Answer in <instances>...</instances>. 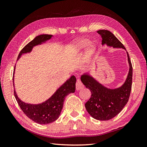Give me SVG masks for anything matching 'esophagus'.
Here are the masks:
<instances>
[{"instance_id": "34e87169", "label": "esophagus", "mask_w": 147, "mask_h": 147, "mask_svg": "<svg viewBox=\"0 0 147 147\" xmlns=\"http://www.w3.org/2000/svg\"><path fill=\"white\" fill-rule=\"evenodd\" d=\"M83 88V84H82V83L80 81V80H78L76 83V90L77 91L78 90H82V89Z\"/></svg>"}]
</instances>
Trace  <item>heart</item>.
<instances>
[{
  "mask_svg": "<svg viewBox=\"0 0 147 147\" xmlns=\"http://www.w3.org/2000/svg\"><path fill=\"white\" fill-rule=\"evenodd\" d=\"M86 48V55L88 57H91L94 55L96 51L95 43L91 42L90 40L86 38H79L71 42L67 47L69 54L75 56L81 53L84 48Z\"/></svg>",
  "mask_w": 147,
  "mask_h": 147,
  "instance_id": "heart-1",
  "label": "heart"
}]
</instances>
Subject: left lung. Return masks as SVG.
Here are the masks:
<instances>
[{
	"label": "left lung",
	"instance_id": "left-lung-1",
	"mask_svg": "<svg viewBox=\"0 0 147 147\" xmlns=\"http://www.w3.org/2000/svg\"><path fill=\"white\" fill-rule=\"evenodd\" d=\"M97 33L102 37V45L113 48L126 50L118 39L109 30L101 29ZM129 72L125 82L115 88L105 86L92 76L91 72L83 74L80 80L91 92V97L85 104L88 113L96 119L107 121L114 118L126 105L130 96L132 86V67L127 52Z\"/></svg>",
	"mask_w": 147,
	"mask_h": 147
}]
</instances>
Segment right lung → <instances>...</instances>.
Listing matches in <instances>:
<instances>
[{
  "mask_svg": "<svg viewBox=\"0 0 147 147\" xmlns=\"http://www.w3.org/2000/svg\"><path fill=\"white\" fill-rule=\"evenodd\" d=\"M52 37L53 35L48 34H42L35 37L20 51L17 61L20 59V57L23 55L30 53L34 47L46 43ZM15 68L16 65L15 66L13 76L14 87ZM75 83H76V78L74 75H72L57 89L54 94L50 98L42 103L37 104L26 103L21 100L18 96L15 90H14V94L21 109L23 110L26 116L35 123L41 124H47L56 121L59 118L63 107L65 97L70 93L75 92Z\"/></svg>",
  "mask_w": 147,
  "mask_h": 147,
  "instance_id": "1",
  "label": "right lung"
}]
</instances>
